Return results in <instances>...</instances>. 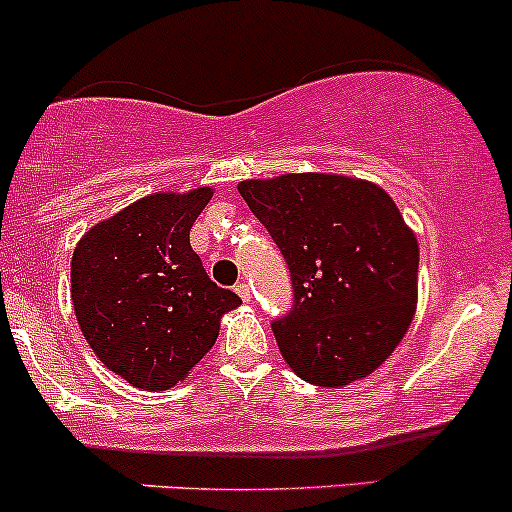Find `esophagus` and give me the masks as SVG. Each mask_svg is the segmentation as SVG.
Returning <instances> with one entry per match:
<instances>
[{
	"label": "esophagus",
	"instance_id": "1",
	"mask_svg": "<svg viewBox=\"0 0 512 512\" xmlns=\"http://www.w3.org/2000/svg\"><path fill=\"white\" fill-rule=\"evenodd\" d=\"M234 290H237V295L241 297V300H244V302H251V287L246 285L244 280H241V283L234 285Z\"/></svg>",
	"mask_w": 512,
	"mask_h": 512
}]
</instances>
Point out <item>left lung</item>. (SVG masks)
Masks as SVG:
<instances>
[{"instance_id":"left-lung-1","label":"left lung","mask_w":512,"mask_h":512,"mask_svg":"<svg viewBox=\"0 0 512 512\" xmlns=\"http://www.w3.org/2000/svg\"><path fill=\"white\" fill-rule=\"evenodd\" d=\"M292 278V309L273 321L285 363L317 387L375 372L409 331L418 241L375 183L285 174L239 183Z\"/></svg>"}]
</instances>
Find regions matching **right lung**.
I'll return each mask as SVG.
<instances>
[{"label":"right lung","mask_w":512,"mask_h":512,"mask_svg":"<svg viewBox=\"0 0 512 512\" xmlns=\"http://www.w3.org/2000/svg\"><path fill=\"white\" fill-rule=\"evenodd\" d=\"M212 188L154 193L91 227L72 256L79 329L111 372L147 392L179 384L215 346L241 300L217 287L191 249Z\"/></svg>","instance_id":"1"}]
</instances>
